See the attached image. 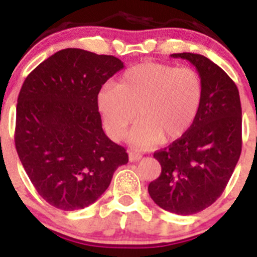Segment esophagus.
Here are the masks:
<instances>
[{
  "label": "esophagus",
  "mask_w": 257,
  "mask_h": 257,
  "mask_svg": "<svg viewBox=\"0 0 257 257\" xmlns=\"http://www.w3.org/2000/svg\"><path fill=\"white\" fill-rule=\"evenodd\" d=\"M142 154L139 153V152L136 151H130L128 152V160L131 161V162H136V161H140L142 160Z\"/></svg>",
  "instance_id": "esophagus-1"
}]
</instances>
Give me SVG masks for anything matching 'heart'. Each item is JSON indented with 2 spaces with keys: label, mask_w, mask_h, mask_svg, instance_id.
I'll return each instance as SVG.
<instances>
[{
  "label": "heart",
  "mask_w": 257,
  "mask_h": 257,
  "mask_svg": "<svg viewBox=\"0 0 257 257\" xmlns=\"http://www.w3.org/2000/svg\"><path fill=\"white\" fill-rule=\"evenodd\" d=\"M203 97L199 74L192 68L142 63L127 69L117 86L105 85L97 94V106L109 136L121 140L127 127L130 143L149 149L158 143L180 139L198 115Z\"/></svg>",
  "instance_id": "heart-1"
}]
</instances>
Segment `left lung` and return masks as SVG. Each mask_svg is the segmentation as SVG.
Instances as JSON below:
<instances>
[{"mask_svg": "<svg viewBox=\"0 0 257 257\" xmlns=\"http://www.w3.org/2000/svg\"><path fill=\"white\" fill-rule=\"evenodd\" d=\"M198 70L203 97L187 134L154 153L162 171L148 187L156 205L178 215L205 210L225 189L242 151V108L230 77L206 56L172 54Z\"/></svg>", "mask_w": 257, "mask_h": 257, "instance_id": "8db88e82", "label": "left lung"}]
</instances>
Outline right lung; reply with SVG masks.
I'll list each match as a JSON object with an SVG mask.
<instances>
[{"mask_svg":"<svg viewBox=\"0 0 257 257\" xmlns=\"http://www.w3.org/2000/svg\"><path fill=\"white\" fill-rule=\"evenodd\" d=\"M123 63L64 49L32 70L18 96L15 147L33 187L51 206L85 208L103 194L126 149L101 127L97 94Z\"/></svg>","mask_w":257,"mask_h":257,"instance_id":"right-lung-1","label":"right lung"}]
</instances>
